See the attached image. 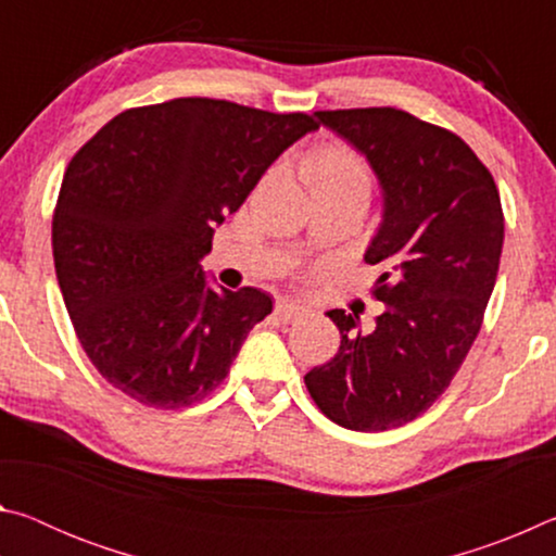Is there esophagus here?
<instances>
[{"mask_svg": "<svg viewBox=\"0 0 556 556\" xmlns=\"http://www.w3.org/2000/svg\"><path fill=\"white\" fill-rule=\"evenodd\" d=\"M299 314H301V308L296 304H289V301H277V306H275L277 321L289 324V321H294Z\"/></svg>", "mask_w": 556, "mask_h": 556, "instance_id": "esophagus-1", "label": "esophagus"}]
</instances>
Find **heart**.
Here are the masks:
<instances>
[{"label":"heart","instance_id":"heart-1","mask_svg":"<svg viewBox=\"0 0 556 556\" xmlns=\"http://www.w3.org/2000/svg\"><path fill=\"white\" fill-rule=\"evenodd\" d=\"M304 181L308 191L351 193L368 201L372 191V174L365 159L345 144H326L306 159Z\"/></svg>","mask_w":556,"mask_h":556}]
</instances>
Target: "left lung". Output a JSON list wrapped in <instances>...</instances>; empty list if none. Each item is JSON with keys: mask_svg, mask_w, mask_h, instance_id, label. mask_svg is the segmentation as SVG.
<instances>
[{"mask_svg": "<svg viewBox=\"0 0 556 556\" xmlns=\"http://www.w3.org/2000/svg\"><path fill=\"white\" fill-rule=\"evenodd\" d=\"M316 117L365 154L382 186V223L365 262L382 269L372 296L384 312L368 333L357 316L328 312L341 348L304 382L336 425L394 429L441 397L481 331L503 252L501 193L464 139L409 112Z\"/></svg>", "mask_w": 556, "mask_h": 556, "instance_id": "obj_1", "label": "left lung"}]
</instances>
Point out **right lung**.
Returning <instances> with one entry per match:
<instances>
[{
    "mask_svg": "<svg viewBox=\"0 0 556 556\" xmlns=\"http://www.w3.org/2000/svg\"><path fill=\"white\" fill-rule=\"evenodd\" d=\"M316 127L304 112L176 98L119 112L71 159L53 211L55 277L112 388L178 409L225 380L271 299L211 289L201 260L215 225Z\"/></svg>",
    "mask_w": 556,
    "mask_h": 556,
    "instance_id": "right-lung-1",
    "label": "right lung"
}]
</instances>
